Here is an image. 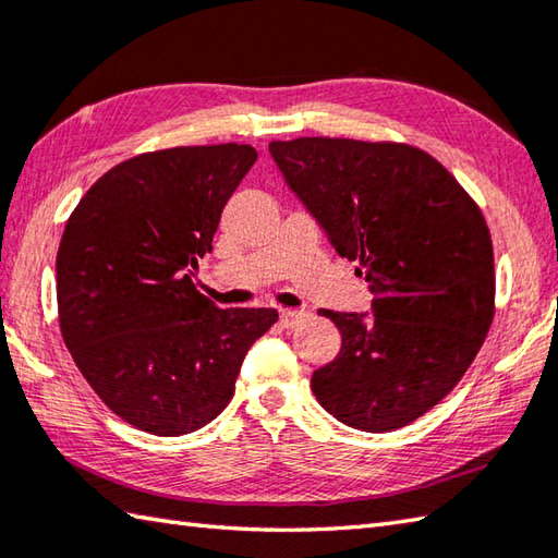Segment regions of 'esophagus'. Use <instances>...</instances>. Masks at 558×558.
I'll use <instances>...</instances> for the list:
<instances>
[{
  "label": "esophagus",
  "mask_w": 558,
  "mask_h": 558,
  "mask_svg": "<svg viewBox=\"0 0 558 558\" xmlns=\"http://www.w3.org/2000/svg\"><path fill=\"white\" fill-rule=\"evenodd\" d=\"M304 319H307V312H302V310H280V324L286 326V329H294V326H300Z\"/></svg>",
  "instance_id": "1"
}]
</instances>
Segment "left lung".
<instances>
[{"mask_svg":"<svg viewBox=\"0 0 558 558\" xmlns=\"http://www.w3.org/2000/svg\"><path fill=\"white\" fill-rule=\"evenodd\" d=\"M268 149L375 292L373 316L319 312L341 353L312 375L314 397L351 428H403L457 387L494 322L484 215L438 159L403 142L298 137Z\"/></svg>","mask_w":558,"mask_h":558,"instance_id":"left-lung-1","label":"left lung"}]
</instances>
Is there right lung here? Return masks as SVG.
<instances>
[{"mask_svg": "<svg viewBox=\"0 0 558 558\" xmlns=\"http://www.w3.org/2000/svg\"><path fill=\"white\" fill-rule=\"evenodd\" d=\"M256 157L236 142L145 151L106 171L64 227V345L98 399L140 430L177 438L220 416L246 351L278 322L276 310L215 307L189 272Z\"/></svg>", "mask_w": 558, "mask_h": 558, "instance_id": "obj_1", "label": "right lung"}]
</instances>
